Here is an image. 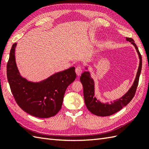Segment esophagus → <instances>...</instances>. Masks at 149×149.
<instances>
[{
	"mask_svg": "<svg viewBox=\"0 0 149 149\" xmlns=\"http://www.w3.org/2000/svg\"><path fill=\"white\" fill-rule=\"evenodd\" d=\"M83 71V69L80 66H78L76 68H75V72H76L77 75H80L82 74Z\"/></svg>",
	"mask_w": 149,
	"mask_h": 149,
	"instance_id": "esophagus-1",
	"label": "esophagus"
}]
</instances>
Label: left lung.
Wrapping results in <instances>:
<instances>
[{
  "mask_svg": "<svg viewBox=\"0 0 149 149\" xmlns=\"http://www.w3.org/2000/svg\"><path fill=\"white\" fill-rule=\"evenodd\" d=\"M126 40L128 42H131L136 49L139 58H140V65H139L136 77L133 84L129 89L128 92L125 94L122 97L115 100L114 102H111V104L101 103L94 97V82L90 77V73L85 71L81 74L80 81L83 86L85 104H86L88 109L93 115L99 116H107L113 115L115 113L119 111L123 107L127 106L134 96L138 85L139 78H140L141 70L142 59L141 54L139 51L136 45L135 44L134 40L131 38H126Z\"/></svg>",
  "mask_w": 149,
  "mask_h": 149,
  "instance_id": "obj_1",
  "label": "left lung"
}]
</instances>
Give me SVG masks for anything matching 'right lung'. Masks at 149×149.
<instances>
[{"mask_svg": "<svg viewBox=\"0 0 149 149\" xmlns=\"http://www.w3.org/2000/svg\"><path fill=\"white\" fill-rule=\"evenodd\" d=\"M14 43L7 63V77L16 102L29 115L50 118L61 109L66 88L76 78L75 67L56 73L40 83L27 81L19 74L16 65Z\"/></svg>", "mask_w": 149, "mask_h": 149, "instance_id": "1", "label": "right lung"}]
</instances>
